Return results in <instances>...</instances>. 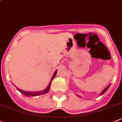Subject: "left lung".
<instances>
[{
    "label": "left lung",
    "mask_w": 122,
    "mask_h": 122,
    "mask_svg": "<svg viewBox=\"0 0 122 122\" xmlns=\"http://www.w3.org/2000/svg\"><path fill=\"white\" fill-rule=\"evenodd\" d=\"M110 86V85H109L108 86H107V87H106V88H105V89H104V90H103V91H102V93H101V94H103V93H105V92H106V91H107V89H108V88H109V87Z\"/></svg>",
    "instance_id": "obj_1"
}]
</instances>
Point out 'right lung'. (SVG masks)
<instances>
[{
    "mask_svg": "<svg viewBox=\"0 0 122 122\" xmlns=\"http://www.w3.org/2000/svg\"><path fill=\"white\" fill-rule=\"evenodd\" d=\"M57 71H56V72H55L54 74V75H53V76H52V78L51 79V81H50V82L49 85H48V86H47V88H46V89H45L44 91H43L30 92H25V91H24L20 90V89H17V90H19V91L22 92V93H23L24 95H27V96H37V95H39L44 94V93H47V92H49L50 89V86H51V82H52V79H53L54 78H55V76H56V74H57Z\"/></svg>",
    "mask_w": 122,
    "mask_h": 122,
    "instance_id": "obj_1",
    "label": "right lung"
}]
</instances>
